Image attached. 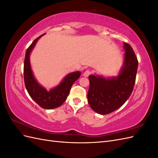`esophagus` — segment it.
<instances>
[{"mask_svg":"<svg viewBox=\"0 0 158 158\" xmlns=\"http://www.w3.org/2000/svg\"><path fill=\"white\" fill-rule=\"evenodd\" d=\"M90 74H91V71H89L88 70H85L83 74V75L85 76V77H88V76H89Z\"/></svg>","mask_w":158,"mask_h":158,"instance_id":"1","label":"esophagus"}]
</instances>
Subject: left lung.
I'll return each instance as SVG.
<instances>
[{
    "label": "left lung",
    "mask_w": 158,
    "mask_h": 158,
    "mask_svg": "<svg viewBox=\"0 0 158 158\" xmlns=\"http://www.w3.org/2000/svg\"><path fill=\"white\" fill-rule=\"evenodd\" d=\"M125 61L119 75L106 79L99 76H89L88 102L95 112L111 113L121 107L131 96L135 84L138 62L131 46L124 43Z\"/></svg>",
    "instance_id": "obj_1"
}]
</instances>
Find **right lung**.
<instances>
[{
  "instance_id": "1",
  "label": "right lung",
  "mask_w": 158,
  "mask_h": 158,
  "mask_svg": "<svg viewBox=\"0 0 158 158\" xmlns=\"http://www.w3.org/2000/svg\"><path fill=\"white\" fill-rule=\"evenodd\" d=\"M44 34L36 38L26 50L23 64V77L26 89L30 97L42 108L52 109L60 107L66 101L72 85L79 78L81 73L74 72L68 74L59 85L50 91H47L37 82L31 69L30 55L37 40Z\"/></svg>"
}]
</instances>
